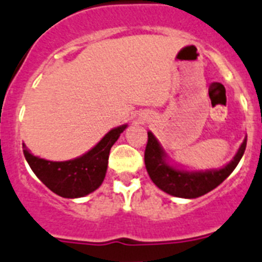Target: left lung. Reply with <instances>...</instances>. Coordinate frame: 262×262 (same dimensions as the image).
Segmentation results:
<instances>
[{
	"label": "left lung",
	"mask_w": 262,
	"mask_h": 262,
	"mask_svg": "<svg viewBox=\"0 0 262 262\" xmlns=\"http://www.w3.org/2000/svg\"><path fill=\"white\" fill-rule=\"evenodd\" d=\"M145 150V164L148 176L160 190L177 198H199L211 190L216 189L231 174L241 161L247 146V138L239 147L233 160L221 169L204 170V172H187L170 167L165 161V152L158 139L151 132Z\"/></svg>",
	"instance_id": "left-lung-1"
}]
</instances>
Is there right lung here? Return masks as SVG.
Segmentation results:
<instances>
[{
  "label": "right lung",
  "mask_w": 262,
  "mask_h": 262,
  "mask_svg": "<svg viewBox=\"0 0 262 262\" xmlns=\"http://www.w3.org/2000/svg\"><path fill=\"white\" fill-rule=\"evenodd\" d=\"M126 125L110 130L89 152L68 161H50L33 156L23 143L29 167L48 189L63 198H81L101 186L108 165L110 150Z\"/></svg>",
  "instance_id": "1"
}]
</instances>
